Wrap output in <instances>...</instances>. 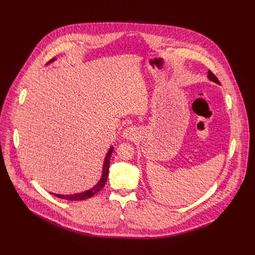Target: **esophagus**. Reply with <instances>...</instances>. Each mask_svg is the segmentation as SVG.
Returning <instances> with one entry per match:
<instances>
[{"label":"esophagus","mask_w":255,"mask_h":255,"mask_svg":"<svg viewBox=\"0 0 255 255\" xmlns=\"http://www.w3.org/2000/svg\"><path fill=\"white\" fill-rule=\"evenodd\" d=\"M124 138L129 139V140H135L138 137V130L135 127H128L124 133H123Z\"/></svg>","instance_id":"1"}]
</instances>
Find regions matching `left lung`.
Here are the masks:
<instances>
[{
  "label": "left lung",
  "instance_id": "1",
  "mask_svg": "<svg viewBox=\"0 0 255 255\" xmlns=\"http://www.w3.org/2000/svg\"><path fill=\"white\" fill-rule=\"evenodd\" d=\"M208 78H209L211 81H213V82H215V83H217V84H220L219 80H218V79L216 78V76L213 74V72H212L211 70H209V72H208Z\"/></svg>",
  "mask_w": 255,
  "mask_h": 255
}]
</instances>
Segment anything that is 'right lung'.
<instances>
[{"label": "right lung", "mask_w": 255, "mask_h": 255, "mask_svg": "<svg viewBox=\"0 0 255 255\" xmlns=\"http://www.w3.org/2000/svg\"><path fill=\"white\" fill-rule=\"evenodd\" d=\"M53 60H54V58L50 59L49 62H52ZM112 152H113V147L109 149V151L107 153V156H106L105 162H104L102 178L100 179L99 183L94 188H92L89 191H86V192H83V193H80V194H74V195H65L64 196V195H57V194H52V193L51 194L54 195L57 198L65 199V200H68V201H83V200H87V199L93 197L94 195H96L99 191H101L103 189V187L105 186L106 181H107V178H108V175H109V165H110V158H111Z\"/></svg>", "instance_id": "obj_1"}]
</instances>
